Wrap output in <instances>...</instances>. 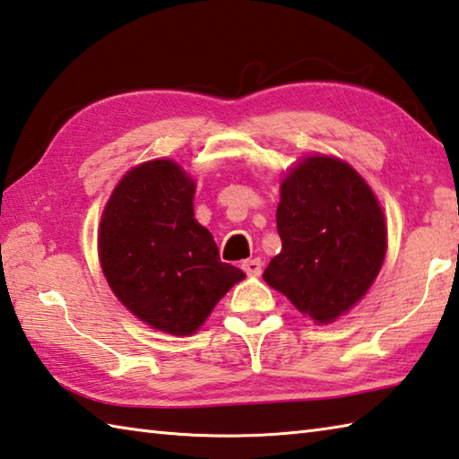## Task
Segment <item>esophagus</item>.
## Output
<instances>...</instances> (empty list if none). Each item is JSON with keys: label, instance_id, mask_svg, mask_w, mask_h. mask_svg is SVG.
Segmentation results:
<instances>
[{"label": "esophagus", "instance_id": "obj_1", "mask_svg": "<svg viewBox=\"0 0 459 459\" xmlns=\"http://www.w3.org/2000/svg\"><path fill=\"white\" fill-rule=\"evenodd\" d=\"M242 271H245L248 276H258L263 273V260L260 258H248L242 263Z\"/></svg>", "mask_w": 459, "mask_h": 459}]
</instances>
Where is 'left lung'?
Here are the masks:
<instances>
[{"instance_id": "8db88e82", "label": "left lung", "mask_w": 459, "mask_h": 459, "mask_svg": "<svg viewBox=\"0 0 459 459\" xmlns=\"http://www.w3.org/2000/svg\"><path fill=\"white\" fill-rule=\"evenodd\" d=\"M276 229L282 250L263 278L320 325L352 308L380 273L384 212L342 160L316 155L294 167L281 186Z\"/></svg>"}]
</instances>
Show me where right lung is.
<instances>
[{
  "label": "right lung",
  "instance_id": "1",
  "mask_svg": "<svg viewBox=\"0 0 459 459\" xmlns=\"http://www.w3.org/2000/svg\"><path fill=\"white\" fill-rule=\"evenodd\" d=\"M195 181L169 159L129 170L105 206L99 258L107 282L149 326L188 336L245 278L221 263L212 235L195 221Z\"/></svg>",
  "mask_w": 459,
  "mask_h": 459
}]
</instances>
